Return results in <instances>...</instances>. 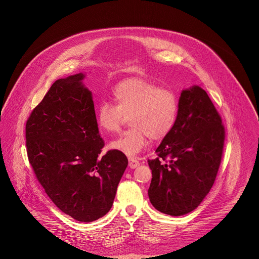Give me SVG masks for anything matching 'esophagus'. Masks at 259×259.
<instances>
[{
    "mask_svg": "<svg viewBox=\"0 0 259 259\" xmlns=\"http://www.w3.org/2000/svg\"><path fill=\"white\" fill-rule=\"evenodd\" d=\"M129 160V167L131 168V169H135L136 167H138L139 166V161L136 159V158H129L128 159Z\"/></svg>",
    "mask_w": 259,
    "mask_h": 259,
    "instance_id": "34e87169",
    "label": "esophagus"
}]
</instances>
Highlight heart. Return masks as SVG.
Masks as SVG:
<instances>
[{
  "instance_id": "heart-1",
  "label": "heart",
  "mask_w": 259,
  "mask_h": 259,
  "mask_svg": "<svg viewBox=\"0 0 259 259\" xmlns=\"http://www.w3.org/2000/svg\"><path fill=\"white\" fill-rule=\"evenodd\" d=\"M115 104L102 102L96 109L98 128L113 134L129 117L132 126L108 144L109 150L134 157L149 145L150 138L160 140L173 129L178 116V98L168 89L144 78H129L113 90Z\"/></svg>"
}]
</instances>
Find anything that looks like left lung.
I'll return each mask as SVG.
<instances>
[{
    "instance_id": "1",
    "label": "left lung",
    "mask_w": 259,
    "mask_h": 259,
    "mask_svg": "<svg viewBox=\"0 0 259 259\" xmlns=\"http://www.w3.org/2000/svg\"><path fill=\"white\" fill-rule=\"evenodd\" d=\"M225 128L201 87L181 91L178 116L171 132L149 160L153 178L152 205L160 212L180 216L195 210L210 192L223 156Z\"/></svg>"
}]
</instances>
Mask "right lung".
Instances as JSON below:
<instances>
[{
	"label": "right lung",
	"mask_w": 259,
	"mask_h": 259,
	"mask_svg": "<svg viewBox=\"0 0 259 259\" xmlns=\"http://www.w3.org/2000/svg\"><path fill=\"white\" fill-rule=\"evenodd\" d=\"M84 79L80 72L52 84L26 122L25 138L48 197L63 213L91 223L112 208L128 159L114 150L100 156L104 142Z\"/></svg>",
	"instance_id": "1"
}]
</instances>
